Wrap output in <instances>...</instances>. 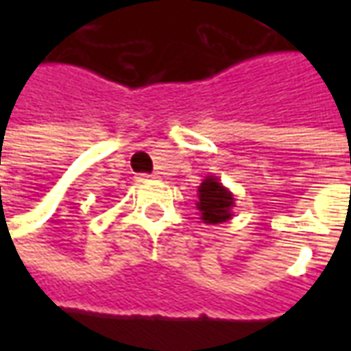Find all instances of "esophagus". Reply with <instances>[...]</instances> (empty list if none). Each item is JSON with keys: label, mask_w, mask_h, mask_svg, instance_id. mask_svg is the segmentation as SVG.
<instances>
[{"label": "esophagus", "mask_w": 351, "mask_h": 351, "mask_svg": "<svg viewBox=\"0 0 351 351\" xmlns=\"http://www.w3.org/2000/svg\"><path fill=\"white\" fill-rule=\"evenodd\" d=\"M148 178H154V175H138V180H148Z\"/></svg>", "instance_id": "obj_1"}]
</instances>
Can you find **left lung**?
<instances>
[{
	"instance_id": "1",
	"label": "left lung",
	"mask_w": 351,
	"mask_h": 351,
	"mask_svg": "<svg viewBox=\"0 0 351 351\" xmlns=\"http://www.w3.org/2000/svg\"><path fill=\"white\" fill-rule=\"evenodd\" d=\"M233 195L214 176H208L199 186L197 208L206 223H221L231 218Z\"/></svg>"
}]
</instances>
